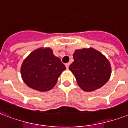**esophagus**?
<instances>
[{
	"mask_svg": "<svg viewBox=\"0 0 128 128\" xmlns=\"http://www.w3.org/2000/svg\"><path fill=\"white\" fill-rule=\"evenodd\" d=\"M69 65H70V63H66V64H65V67H66V68H67V69H68V68H69Z\"/></svg>",
	"mask_w": 128,
	"mask_h": 128,
	"instance_id": "esophagus-1",
	"label": "esophagus"
}]
</instances>
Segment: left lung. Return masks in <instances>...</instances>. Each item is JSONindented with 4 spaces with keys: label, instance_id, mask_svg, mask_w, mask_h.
<instances>
[{
    "label": "left lung",
    "instance_id": "8db88e82",
    "mask_svg": "<svg viewBox=\"0 0 128 128\" xmlns=\"http://www.w3.org/2000/svg\"><path fill=\"white\" fill-rule=\"evenodd\" d=\"M69 70L75 75L78 86L85 92H93L106 84L110 78L112 67L105 55L95 48L77 49Z\"/></svg>",
    "mask_w": 128,
    "mask_h": 128
}]
</instances>
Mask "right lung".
<instances>
[{
    "mask_svg": "<svg viewBox=\"0 0 128 128\" xmlns=\"http://www.w3.org/2000/svg\"><path fill=\"white\" fill-rule=\"evenodd\" d=\"M66 67L49 47L36 48L24 60L20 67L22 79L32 90L49 91L57 84Z\"/></svg>",
    "mask_w": 128,
    "mask_h": 128,
    "instance_id": "obj_1",
    "label": "right lung"
}]
</instances>
